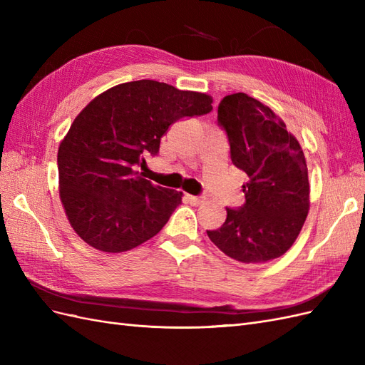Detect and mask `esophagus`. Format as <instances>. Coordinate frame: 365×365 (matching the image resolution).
<instances>
[{
    "label": "esophagus",
    "instance_id": "1",
    "mask_svg": "<svg viewBox=\"0 0 365 365\" xmlns=\"http://www.w3.org/2000/svg\"><path fill=\"white\" fill-rule=\"evenodd\" d=\"M187 201H189L192 205H201L204 202L202 197H197V196H192V195H187Z\"/></svg>",
    "mask_w": 365,
    "mask_h": 365
}]
</instances>
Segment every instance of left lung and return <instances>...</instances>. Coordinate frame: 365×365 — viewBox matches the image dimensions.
<instances>
[{"label":"left lung","instance_id":"obj_1","mask_svg":"<svg viewBox=\"0 0 365 365\" xmlns=\"http://www.w3.org/2000/svg\"><path fill=\"white\" fill-rule=\"evenodd\" d=\"M217 121L227 132L231 161L248 181L242 185L244 207L227 208L224 225L207 235L237 262H271L294 245L309 213L303 149L269 106L244 93L220 101Z\"/></svg>","mask_w":365,"mask_h":365}]
</instances>
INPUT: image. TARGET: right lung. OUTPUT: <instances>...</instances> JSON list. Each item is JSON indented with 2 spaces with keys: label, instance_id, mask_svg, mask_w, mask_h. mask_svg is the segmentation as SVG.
I'll use <instances>...</instances> for the list:
<instances>
[{
  "label": "right lung",
  "instance_id": "obj_1",
  "mask_svg": "<svg viewBox=\"0 0 365 365\" xmlns=\"http://www.w3.org/2000/svg\"><path fill=\"white\" fill-rule=\"evenodd\" d=\"M213 97L157 81L120 83L77 114L58 150L59 196L85 244L123 252L160 233L182 192L164 189L135 170L157 155L176 120L213 109Z\"/></svg>",
  "mask_w": 365,
  "mask_h": 365
}]
</instances>
